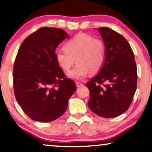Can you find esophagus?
Here are the masks:
<instances>
[{
	"mask_svg": "<svg viewBox=\"0 0 152 152\" xmlns=\"http://www.w3.org/2000/svg\"><path fill=\"white\" fill-rule=\"evenodd\" d=\"M83 83H80V82H76V87L77 88H80V87L83 86Z\"/></svg>",
	"mask_w": 152,
	"mask_h": 152,
	"instance_id": "34e87169",
	"label": "esophagus"
}]
</instances>
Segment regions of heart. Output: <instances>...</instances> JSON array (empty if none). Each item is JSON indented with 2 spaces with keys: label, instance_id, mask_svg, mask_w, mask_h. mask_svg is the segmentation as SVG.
<instances>
[{
  "label": "heart",
  "instance_id": "heart-1",
  "mask_svg": "<svg viewBox=\"0 0 152 152\" xmlns=\"http://www.w3.org/2000/svg\"><path fill=\"white\" fill-rule=\"evenodd\" d=\"M55 58L62 69L67 71L76 61V66L67 73L77 80L85 78L90 72L95 74L105 61L106 46L104 42L86 34H78L66 42L65 48L58 50Z\"/></svg>",
  "mask_w": 152,
  "mask_h": 152
}]
</instances>
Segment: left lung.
<instances>
[{
    "mask_svg": "<svg viewBox=\"0 0 152 152\" xmlns=\"http://www.w3.org/2000/svg\"><path fill=\"white\" fill-rule=\"evenodd\" d=\"M106 46L105 61L98 73L86 83L88 106L97 115L113 118L127 110L137 82L133 52L127 40L110 28L99 27Z\"/></svg>",
    "mask_w": 152,
    "mask_h": 152,
    "instance_id": "obj_1",
    "label": "left lung"
}]
</instances>
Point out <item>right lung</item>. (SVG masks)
Returning <instances> with one entry per match:
<instances>
[{
    "label": "right lung",
    "instance_id": "1",
    "mask_svg": "<svg viewBox=\"0 0 152 152\" xmlns=\"http://www.w3.org/2000/svg\"><path fill=\"white\" fill-rule=\"evenodd\" d=\"M69 38L63 29L44 27L27 37L19 49L13 67L14 93L32 120L48 123L59 118L76 90L55 58L57 46Z\"/></svg>",
    "mask_w": 152,
    "mask_h": 152
}]
</instances>
